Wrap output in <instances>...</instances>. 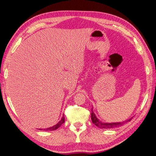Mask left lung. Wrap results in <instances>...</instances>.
Returning <instances> with one entry per match:
<instances>
[{
  "mask_svg": "<svg viewBox=\"0 0 156 156\" xmlns=\"http://www.w3.org/2000/svg\"><path fill=\"white\" fill-rule=\"evenodd\" d=\"M91 119L93 123L98 127L101 129H111V128H115V127H121L122 125H123L125 122H127V121H131V119H129V120L123 121V122H111V123H108V122H102L101 121H99L98 119L96 117L95 114L94 113L93 110L92 108L91 109Z\"/></svg>",
  "mask_w": 156,
  "mask_h": 156,
  "instance_id": "obj_1",
  "label": "left lung"
}]
</instances>
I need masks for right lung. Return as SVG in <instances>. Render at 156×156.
Here are the masks:
<instances>
[{
	"instance_id": "add662e5",
	"label": "right lung",
	"mask_w": 156,
	"mask_h": 156,
	"mask_svg": "<svg viewBox=\"0 0 156 156\" xmlns=\"http://www.w3.org/2000/svg\"><path fill=\"white\" fill-rule=\"evenodd\" d=\"M64 122H65V117H64V116H63L62 119L58 122V124H56L55 125L53 126V127H51L47 128V129H44V131H54V130H55V129H57L58 128H59V127H60V126H61L63 123H64ZM40 130H42V129H40Z\"/></svg>"
}]
</instances>
